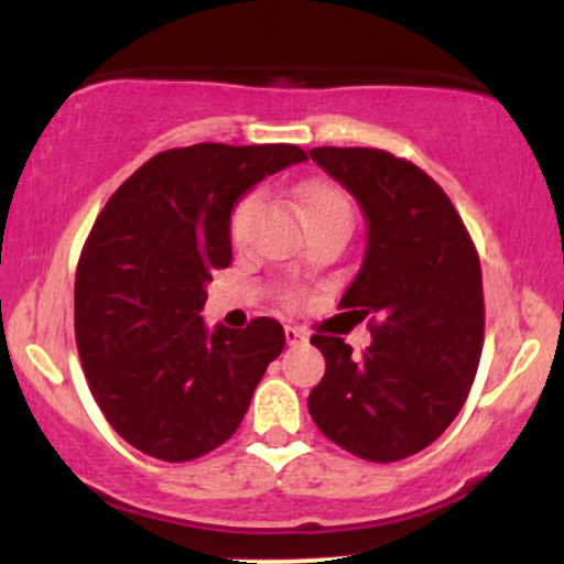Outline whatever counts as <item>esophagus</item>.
I'll return each mask as SVG.
<instances>
[{"label":"esophagus","instance_id":"34e87169","mask_svg":"<svg viewBox=\"0 0 564 564\" xmlns=\"http://www.w3.org/2000/svg\"><path fill=\"white\" fill-rule=\"evenodd\" d=\"M283 334H286V345H291V347L304 345V341H307V334H304L302 328H296V326H286V328H283Z\"/></svg>","mask_w":564,"mask_h":564}]
</instances>
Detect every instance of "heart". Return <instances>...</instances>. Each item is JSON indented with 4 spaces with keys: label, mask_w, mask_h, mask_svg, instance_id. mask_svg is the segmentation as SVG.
I'll return each instance as SVG.
<instances>
[{
    "label": "heart",
    "mask_w": 564,
    "mask_h": 564,
    "mask_svg": "<svg viewBox=\"0 0 564 564\" xmlns=\"http://www.w3.org/2000/svg\"><path fill=\"white\" fill-rule=\"evenodd\" d=\"M257 206H260V196H246L236 204L230 215V238L232 241H243L246 230H249L251 217H254ZM300 215L302 219H321V217H339L349 219V204L339 191L332 185H310L302 191L300 198Z\"/></svg>",
    "instance_id": "1"
}]
</instances>
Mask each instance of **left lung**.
I'll return each mask as SVG.
<instances>
[{
    "instance_id": "left-lung-1",
    "label": "left lung",
    "mask_w": 564,
    "mask_h": 564,
    "mask_svg": "<svg viewBox=\"0 0 564 564\" xmlns=\"http://www.w3.org/2000/svg\"><path fill=\"white\" fill-rule=\"evenodd\" d=\"M310 159L358 200L366 251L341 307L371 315L364 358L315 334L326 373L310 392L313 422L366 462H400L448 430L480 366V257L430 174L377 148H313Z\"/></svg>"
}]
</instances>
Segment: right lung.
Listing matches in <instances>:
<instances>
[{"instance_id":"1","label":"right lung","mask_w":564,"mask_h":564,"mask_svg":"<svg viewBox=\"0 0 564 564\" xmlns=\"http://www.w3.org/2000/svg\"><path fill=\"white\" fill-rule=\"evenodd\" d=\"M307 161L296 145L174 148L142 164L95 219L76 268V345L89 390L129 445L191 462L223 445L286 345L283 326L243 332L200 318L232 260L230 215L257 183Z\"/></svg>"}]
</instances>
